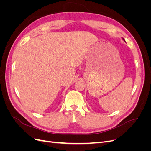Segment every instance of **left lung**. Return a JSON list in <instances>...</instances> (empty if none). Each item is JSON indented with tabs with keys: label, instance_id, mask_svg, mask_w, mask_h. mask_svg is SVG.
<instances>
[{
	"label": "left lung",
	"instance_id": "1",
	"mask_svg": "<svg viewBox=\"0 0 151 151\" xmlns=\"http://www.w3.org/2000/svg\"><path fill=\"white\" fill-rule=\"evenodd\" d=\"M122 39H123V41H125V40H124V39H123V38H122Z\"/></svg>",
	"mask_w": 151,
	"mask_h": 151
}]
</instances>
